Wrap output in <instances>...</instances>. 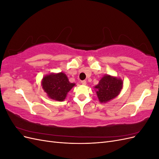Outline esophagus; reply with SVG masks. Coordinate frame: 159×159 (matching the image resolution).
I'll return each instance as SVG.
<instances>
[{"label":"esophagus","mask_w":159,"mask_h":159,"mask_svg":"<svg viewBox=\"0 0 159 159\" xmlns=\"http://www.w3.org/2000/svg\"><path fill=\"white\" fill-rule=\"evenodd\" d=\"M81 83L83 85H86V84H87V82H86V81H85V80H83V81H81Z\"/></svg>","instance_id":"obj_1"}]
</instances>
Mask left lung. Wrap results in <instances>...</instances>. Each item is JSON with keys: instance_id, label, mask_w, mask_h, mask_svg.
<instances>
[{"instance_id": "left-lung-1", "label": "left lung", "mask_w": 159, "mask_h": 159, "mask_svg": "<svg viewBox=\"0 0 159 159\" xmlns=\"http://www.w3.org/2000/svg\"><path fill=\"white\" fill-rule=\"evenodd\" d=\"M122 88L123 81L121 79L109 75L103 77L99 84L95 86L96 93L102 103H106L117 97Z\"/></svg>"}]
</instances>
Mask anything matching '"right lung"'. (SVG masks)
Returning <instances> with one entry per match:
<instances>
[{"instance_id": "add662e5", "label": "right lung", "mask_w": 159, "mask_h": 159, "mask_svg": "<svg viewBox=\"0 0 159 159\" xmlns=\"http://www.w3.org/2000/svg\"><path fill=\"white\" fill-rule=\"evenodd\" d=\"M42 85L50 98L61 102L65 99L67 93L75 84L70 83L66 75L60 72L44 76Z\"/></svg>"}]
</instances>
